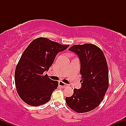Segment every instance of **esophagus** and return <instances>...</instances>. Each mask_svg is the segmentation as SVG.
Returning <instances> with one entry per match:
<instances>
[{
	"instance_id": "34e87169",
	"label": "esophagus",
	"mask_w": 126,
	"mask_h": 126,
	"mask_svg": "<svg viewBox=\"0 0 126 126\" xmlns=\"http://www.w3.org/2000/svg\"><path fill=\"white\" fill-rule=\"evenodd\" d=\"M59 86H61V87H62V88H66V86H67V85L66 84V83H64V82H62V81H59Z\"/></svg>"
}]
</instances>
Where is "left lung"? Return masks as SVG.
Masks as SVG:
<instances>
[{
  "label": "left lung",
  "instance_id": "8db88e82",
  "mask_svg": "<svg viewBox=\"0 0 126 126\" xmlns=\"http://www.w3.org/2000/svg\"><path fill=\"white\" fill-rule=\"evenodd\" d=\"M79 56L82 87L74 89L66 98L67 105L78 113L89 112L97 107L109 86L108 68L103 51L92 44L74 45L69 48Z\"/></svg>",
  "mask_w": 126,
  "mask_h": 126
}]
</instances>
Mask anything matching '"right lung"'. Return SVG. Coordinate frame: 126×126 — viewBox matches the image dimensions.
<instances>
[{"label":"right lung","instance_id":"obj_1","mask_svg":"<svg viewBox=\"0 0 126 126\" xmlns=\"http://www.w3.org/2000/svg\"><path fill=\"white\" fill-rule=\"evenodd\" d=\"M69 46L39 37L24 50L16 67L15 82L19 96L26 104L40 106L50 100L59 82L43 73L48 70L59 52Z\"/></svg>","mask_w":126,"mask_h":126}]
</instances>
